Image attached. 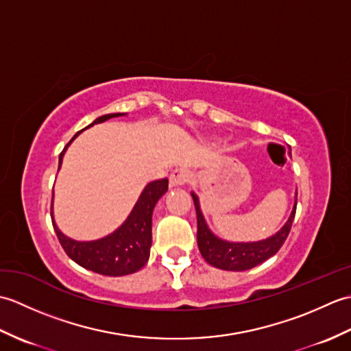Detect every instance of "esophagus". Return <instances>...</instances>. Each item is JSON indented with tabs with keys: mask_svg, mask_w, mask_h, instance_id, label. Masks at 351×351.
Returning <instances> with one entry per match:
<instances>
[{
	"mask_svg": "<svg viewBox=\"0 0 351 351\" xmlns=\"http://www.w3.org/2000/svg\"><path fill=\"white\" fill-rule=\"evenodd\" d=\"M190 171L185 169H176L170 173V187H181V185H185L190 181Z\"/></svg>",
	"mask_w": 351,
	"mask_h": 351,
	"instance_id": "obj_1",
	"label": "esophagus"
}]
</instances>
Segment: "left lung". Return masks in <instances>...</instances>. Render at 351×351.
Listing matches in <instances>:
<instances>
[{"label":"left lung","mask_w":351,"mask_h":351,"mask_svg":"<svg viewBox=\"0 0 351 351\" xmlns=\"http://www.w3.org/2000/svg\"><path fill=\"white\" fill-rule=\"evenodd\" d=\"M191 196H193V202H195L196 215H197L199 250L202 253V256L208 264L221 268V270H229V271L249 270V268L256 267L261 263H264L265 259L276 255L278 250L282 247V244L285 243L291 230V226H293V220L295 217L297 200L288 221L276 235L256 243H228L213 235L211 230L206 226L202 213H200L197 196L195 193H191Z\"/></svg>","instance_id":"1"}]
</instances>
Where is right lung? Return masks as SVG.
<instances>
[{"mask_svg": "<svg viewBox=\"0 0 351 351\" xmlns=\"http://www.w3.org/2000/svg\"><path fill=\"white\" fill-rule=\"evenodd\" d=\"M123 116V113L106 114L96 119L95 123L106 122L111 117ZM86 126V128H88ZM81 131H78L72 140ZM72 140L64 146L60 156H58V169L62 166L63 154ZM169 181L164 180L147 184L141 196L138 197L136 206L132 208L130 217L123 225L106 238L96 241H75L71 240L60 232V229L52 221V226L57 234L63 250L72 261L81 267L92 270L95 273L106 276H125L138 271L149 259L152 244V211L158 199L167 191ZM51 219H52V202H51Z\"/></svg>", "mask_w": 351, "mask_h": 351, "instance_id": "right-lung-1", "label": "right lung"}]
</instances>
